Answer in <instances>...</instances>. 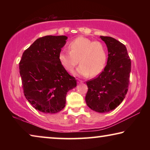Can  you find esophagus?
Instances as JSON below:
<instances>
[{
    "label": "esophagus",
    "instance_id": "34e87169",
    "mask_svg": "<svg viewBox=\"0 0 150 150\" xmlns=\"http://www.w3.org/2000/svg\"><path fill=\"white\" fill-rule=\"evenodd\" d=\"M83 83V81H81V80H79L78 81V83L79 84H81V83Z\"/></svg>",
    "mask_w": 150,
    "mask_h": 150
}]
</instances>
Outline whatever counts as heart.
<instances>
[{
  "label": "heart",
  "mask_w": 150,
  "mask_h": 150,
  "mask_svg": "<svg viewBox=\"0 0 150 150\" xmlns=\"http://www.w3.org/2000/svg\"><path fill=\"white\" fill-rule=\"evenodd\" d=\"M69 51L59 54L61 64L65 70L72 72L79 62L81 63L75 75L95 77L103 71L107 61L106 48L103 43L78 37L69 44Z\"/></svg>",
  "instance_id": "heart-1"
}]
</instances>
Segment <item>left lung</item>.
<instances>
[{
  "instance_id": "obj_1",
  "label": "left lung",
  "mask_w": 150,
  "mask_h": 150,
  "mask_svg": "<svg viewBox=\"0 0 150 150\" xmlns=\"http://www.w3.org/2000/svg\"><path fill=\"white\" fill-rule=\"evenodd\" d=\"M100 38L107 47V63L97 77L86 83L85 101L93 110L105 113L115 109L125 98L130 83L131 61L123 44L112 37Z\"/></svg>"
}]
</instances>
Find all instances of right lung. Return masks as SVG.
Masks as SVG:
<instances>
[{
  "label": "right lung",
  "mask_w": 150,
  "mask_h": 150,
  "mask_svg": "<svg viewBox=\"0 0 150 150\" xmlns=\"http://www.w3.org/2000/svg\"><path fill=\"white\" fill-rule=\"evenodd\" d=\"M65 35H45L24 51L19 63L25 97L42 112L57 113L64 108L68 91L77 87L75 77L61 64L59 54Z\"/></svg>",
  "instance_id": "obj_1"
}]
</instances>
